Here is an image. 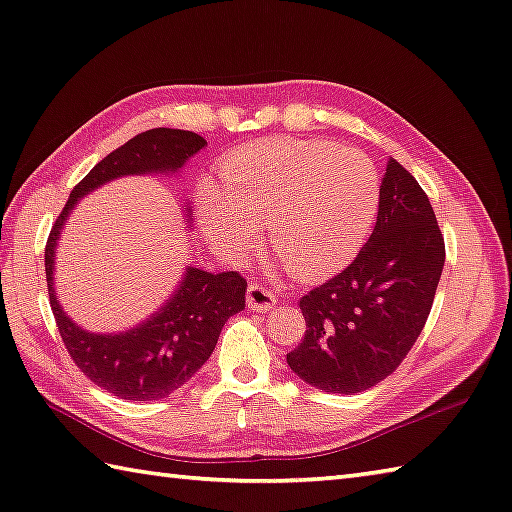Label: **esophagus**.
I'll return each instance as SVG.
<instances>
[{"label": "esophagus", "mask_w": 512, "mask_h": 512, "mask_svg": "<svg viewBox=\"0 0 512 512\" xmlns=\"http://www.w3.org/2000/svg\"><path fill=\"white\" fill-rule=\"evenodd\" d=\"M276 305V296L267 287L252 283L247 287V307L254 312H267Z\"/></svg>", "instance_id": "obj_1"}]
</instances>
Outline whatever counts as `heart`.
I'll return each mask as SVG.
<instances>
[{"label":"heart","mask_w":512,"mask_h":512,"mask_svg":"<svg viewBox=\"0 0 512 512\" xmlns=\"http://www.w3.org/2000/svg\"><path fill=\"white\" fill-rule=\"evenodd\" d=\"M223 182V194L209 185L198 194L211 245L245 258L267 223L269 245L303 278L350 263L379 211L370 158L327 140L281 138L240 149L225 160Z\"/></svg>","instance_id":"obj_1"}]
</instances>
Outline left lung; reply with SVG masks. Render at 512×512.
<instances>
[{
    "label": "left lung",
    "mask_w": 512,
    "mask_h": 512,
    "mask_svg": "<svg viewBox=\"0 0 512 512\" xmlns=\"http://www.w3.org/2000/svg\"><path fill=\"white\" fill-rule=\"evenodd\" d=\"M446 260L437 216L410 171L390 158L379 214L350 265L301 298L305 336L287 365L305 383L354 394L390 376L419 339Z\"/></svg>",
    "instance_id": "1"
}]
</instances>
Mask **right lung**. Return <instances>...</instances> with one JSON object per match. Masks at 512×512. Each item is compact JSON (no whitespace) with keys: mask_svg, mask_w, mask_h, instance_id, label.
Listing matches in <instances>:
<instances>
[{"mask_svg":"<svg viewBox=\"0 0 512 512\" xmlns=\"http://www.w3.org/2000/svg\"><path fill=\"white\" fill-rule=\"evenodd\" d=\"M198 133L151 129L100 160L71 191L48 236L44 265L51 310L73 363L102 390L129 401L165 399L185 385L214 352L229 316L245 310L247 281L238 272L187 267L169 301L147 321L118 334H95L66 316L55 296V249L75 202L120 176L178 173L205 147ZM191 216V214H189Z\"/></svg>","mask_w":512,"mask_h":512,"instance_id":"1","label":"right lung"}]
</instances>
